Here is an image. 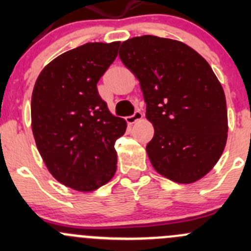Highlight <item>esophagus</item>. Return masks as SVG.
<instances>
[{
  "instance_id": "esophagus-1",
  "label": "esophagus",
  "mask_w": 251,
  "mask_h": 251,
  "mask_svg": "<svg viewBox=\"0 0 251 251\" xmlns=\"http://www.w3.org/2000/svg\"><path fill=\"white\" fill-rule=\"evenodd\" d=\"M142 119V113L140 110H135V113L132 114V115H130V116H127V118H126V121H127V124H135L136 121H138V120H141Z\"/></svg>"
}]
</instances>
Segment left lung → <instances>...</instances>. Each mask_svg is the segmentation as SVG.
Listing matches in <instances>:
<instances>
[{"label": "left lung", "instance_id": "left-lung-1", "mask_svg": "<svg viewBox=\"0 0 251 251\" xmlns=\"http://www.w3.org/2000/svg\"><path fill=\"white\" fill-rule=\"evenodd\" d=\"M121 62L140 80L146 116L154 126L147 154L156 171L192 183L214 168L227 141L225 92L193 48L144 35L123 42Z\"/></svg>", "mask_w": 251, "mask_h": 251}]
</instances>
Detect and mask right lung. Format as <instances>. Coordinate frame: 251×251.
Returning <instances> with one entry per match:
<instances>
[{
	"label": "right lung",
	"instance_id": "obj_1",
	"mask_svg": "<svg viewBox=\"0 0 251 251\" xmlns=\"http://www.w3.org/2000/svg\"><path fill=\"white\" fill-rule=\"evenodd\" d=\"M119 42H93L50 63L35 83L31 125L37 149L60 183L91 192L116 171L115 141L126 121L108 110L97 82L118 55Z\"/></svg>",
	"mask_w": 251,
	"mask_h": 251
}]
</instances>
